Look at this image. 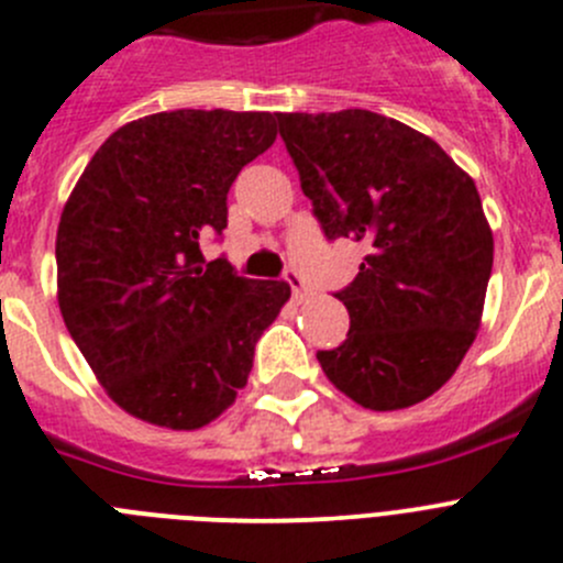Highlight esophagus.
Returning a JSON list of instances; mask_svg holds the SVG:
<instances>
[{
    "mask_svg": "<svg viewBox=\"0 0 563 563\" xmlns=\"http://www.w3.org/2000/svg\"><path fill=\"white\" fill-rule=\"evenodd\" d=\"M286 283L288 286H291V294H294V299H297V302H302V299H308V286H306V280H302V277L297 275V272H286Z\"/></svg>",
    "mask_w": 563,
    "mask_h": 563,
    "instance_id": "34e87169",
    "label": "esophagus"
}]
</instances>
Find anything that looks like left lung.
<instances>
[{
	"instance_id": "obj_1",
	"label": "left lung",
	"mask_w": 563,
	"mask_h": 563,
	"mask_svg": "<svg viewBox=\"0 0 563 563\" xmlns=\"http://www.w3.org/2000/svg\"><path fill=\"white\" fill-rule=\"evenodd\" d=\"M277 122L324 235L369 246L335 294L350 333L317 353L324 375L369 411L428 400L481 328L495 239L475 180L433 139L372 110Z\"/></svg>"
}]
</instances>
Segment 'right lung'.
<instances>
[{"label": "right lung", "mask_w": 563, "mask_h": 563, "mask_svg": "<svg viewBox=\"0 0 563 563\" xmlns=\"http://www.w3.org/2000/svg\"><path fill=\"white\" fill-rule=\"evenodd\" d=\"M277 139L272 113L166 110L115 130L57 224V306L115 406L169 430L222 417L255 344L291 297L246 280L199 239L228 228V191Z\"/></svg>", "instance_id": "add662e5"}]
</instances>
